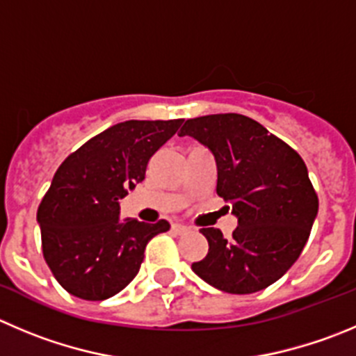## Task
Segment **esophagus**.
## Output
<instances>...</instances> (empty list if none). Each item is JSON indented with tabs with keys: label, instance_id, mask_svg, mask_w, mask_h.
Listing matches in <instances>:
<instances>
[{
	"label": "esophagus",
	"instance_id": "1",
	"mask_svg": "<svg viewBox=\"0 0 356 356\" xmlns=\"http://www.w3.org/2000/svg\"><path fill=\"white\" fill-rule=\"evenodd\" d=\"M171 229H172V232H175V234H185V232L191 231V227L181 225V223H172Z\"/></svg>",
	"mask_w": 356,
	"mask_h": 356
}]
</instances>
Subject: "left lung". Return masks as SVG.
<instances>
[{
    "label": "left lung",
    "instance_id": "1",
    "mask_svg": "<svg viewBox=\"0 0 356 356\" xmlns=\"http://www.w3.org/2000/svg\"><path fill=\"white\" fill-rule=\"evenodd\" d=\"M180 136L194 138L211 152L216 194L232 202L238 218L229 239L218 229H201L209 250L192 270L227 293L267 289L299 259L318 215L306 164L285 141L245 115L191 118Z\"/></svg>",
    "mask_w": 356,
    "mask_h": 356
}]
</instances>
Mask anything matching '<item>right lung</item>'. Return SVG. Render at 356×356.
<instances>
[{
	"label": "right lung",
	"mask_w": 356,
	"mask_h": 356,
	"mask_svg": "<svg viewBox=\"0 0 356 356\" xmlns=\"http://www.w3.org/2000/svg\"><path fill=\"white\" fill-rule=\"evenodd\" d=\"M184 120H127L87 141L59 165L36 220L45 262L66 292L104 300L129 285L147 243L169 222L120 220L118 201L145 180L152 155Z\"/></svg>",
	"instance_id": "right-lung-1"
}]
</instances>
